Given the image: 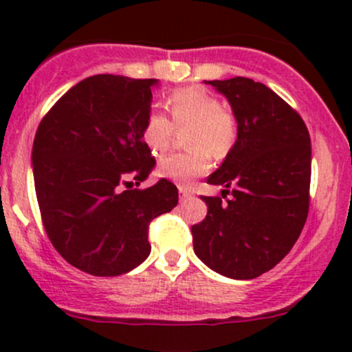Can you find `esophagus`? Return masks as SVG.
Segmentation results:
<instances>
[{"instance_id":"esophagus-1","label":"esophagus","mask_w":352,"mask_h":352,"mask_svg":"<svg viewBox=\"0 0 352 352\" xmlns=\"http://www.w3.org/2000/svg\"><path fill=\"white\" fill-rule=\"evenodd\" d=\"M179 192H180V197H182V199L190 197V190L187 189V187H182V186H180V187H179Z\"/></svg>"}]
</instances>
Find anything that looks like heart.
Instances as JSON below:
<instances>
[{
  "label": "heart",
  "instance_id": "obj_1",
  "mask_svg": "<svg viewBox=\"0 0 352 352\" xmlns=\"http://www.w3.org/2000/svg\"><path fill=\"white\" fill-rule=\"evenodd\" d=\"M166 109L173 120L151 112L144 120L141 138L151 155L162 156L172 146L175 129L189 127L187 144L192 150L166 156L158 165L163 179L187 187L211 170V151L216 158H225L232 151L239 138V119L214 95L197 87L173 90L166 98Z\"/></svg>",
  "mask_w": 352,
  "mask_h": 352
}]
</instances>
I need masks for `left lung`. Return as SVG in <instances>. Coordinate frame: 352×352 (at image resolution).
<instances>
[{
  "instance_id": "8db88e82",
  "label": "left lung",
  "mask_w": 352,
  "mask_h": 352,
  "mask_svg": "<svg viewBox=\"0 0 352 352\" xmlns=\"http://www.w3.org/2000/svg\"><path fill=\"white\" fill-rule=\"evenodd\" d=\"M208 83L228 98L239 138L208 179L232 199L223 205L221 197L201 196L208 214L190 228L194 252L226 278L254 279L286 257L307 221L310 134L300 113L258 81L236 76Z\"/></svg>"
}]
</instances>
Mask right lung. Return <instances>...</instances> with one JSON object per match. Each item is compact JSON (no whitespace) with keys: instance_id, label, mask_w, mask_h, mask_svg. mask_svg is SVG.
<instances>
[{"instance_id":"add662e5","label":"right lung","mask_w":352,"mask_h":352,"mask_svg":"<svg viewBox=\"0 0 352 352\" xmlns=\"http://www.w3.org/2000/svg\"><path fill=\"white\" fill-rule=\"evenodd\" d=\"M158 81L113 74L85 78L41 120L32 148L45 233L66 262L91 276L129 272L150 255L148 228L172 211L179 190L160 179L141 138Z\"/></svg>"}]
</instances>
